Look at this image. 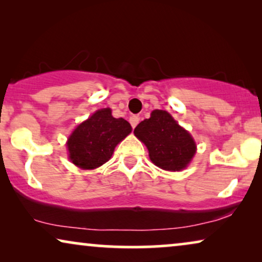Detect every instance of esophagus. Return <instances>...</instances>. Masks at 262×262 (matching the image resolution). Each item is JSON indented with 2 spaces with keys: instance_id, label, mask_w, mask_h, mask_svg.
<instances>
[{
  "instance_id": "34e87169",
  "label": "esophagus",
  "mask_w": 262,
  "mask_h": 262,
  "mask_svg": "<svg viewBox=\"0 0 262 262\" xmlns=\"http://www.w3.org/2000/svg\"><path fill=\"white\" fill-rule=\"evenodd\" d=\"M139 123V117L138 116H131L130 117V124L132 128H135L136 126H137V124Z\"/></svg>"
}]
</instances>
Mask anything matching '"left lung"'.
<instances>
[{
    "label": "left lung",
    "instance_id": "obj_1",
    "mask_svg": "<svg viewBox=\"0 0 262 262\" xmlns=\"http://www.w3.org/2000/svg\"><path fill=\"white\" fill-rule=\"evenodd\" d=\"M134 134L149 150V157L164 170H181L195 154V143L167 111L155 110Z\"/></svg>",
    "mask_w": 262,
    "mask_h": 262
}]
</instances>
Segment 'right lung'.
Listing matches in <instances>:
<instances>
[{
    "label": "right lung",
    "instance_id": "add662e5",
    "mask_svg": "<svg viewBox=\"0 0 262 262\" xmlns=\"http://www.w3.org/2000/svg\"><path fill=\"white\" fill-rule=\"evenodd\" d=\"M132 130L123 118H113L110 108L99 110L78 125L68 139L71 162L82 169L102 166L112 156L117 144Z\"/></svg>",
    "mask_w": 262,
    "mask_h": 262
}]
</instances>
